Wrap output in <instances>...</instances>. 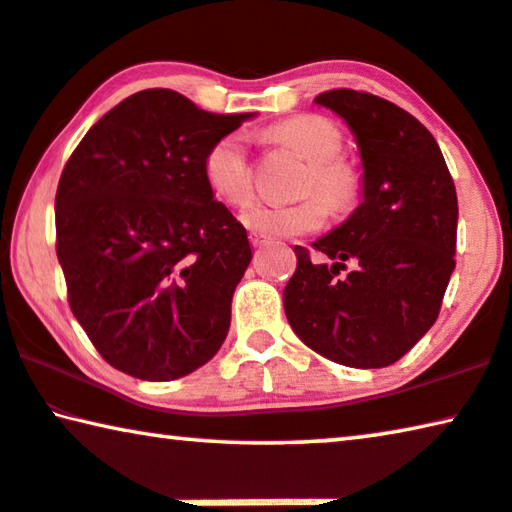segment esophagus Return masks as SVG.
<instances>
[{
    "instance_id": "esophagus-1",
    "label": "esophagus",
    "mask_w": 512,
    "mask_h": 512,
    "mask_svg": "<svg viewBox=\"0 0 512 512\" xmlns=\"http://www.w3.org/2000/svg\"><path fill=\"white\" fill-rule=\"evenodd\" d=\"M249 242H251V245H254V247H265L267 242H270V238H265V235L251 231V233H249Z\"/></svg>"
}]
</instances>
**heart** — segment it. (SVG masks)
I'll return each instance as SVG.
<instances>
[{
  "instance_id": "obj_1",
  "label": "heart",
  "mask_w": 512,
  "mask_h": 512,
  "mask_svg": "<svg viewBox=\"0 0 512 512\" xmlns=\"http://www.w3.org/2000/svg\"><path fill=\"white\" fill-rule=\"evenodd\" d=\"M270 137L306 162L300 194L318 193L290 206H258L242 215V224L265 238H295L313 233L325 224L329 212H345L357 201L361 178L355 164L338 157L343 146L341 130L316 114H302L281 121ZM203 178L210 192L229 206H245L254 194V174L247 157L245 137L240 132L222 137L203 157Z\"/></svg>"
}]
</instances>
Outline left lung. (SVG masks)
<instances>
[{
  "instance_id": "8db88e82",
  "label": "left lung",
  "mask_w": 512,
  "mask_h": 512,
  "mask_svg": "<svg viewBox=\"0 0 512 512\" xmlns=\"http://www.w3.org/2000/svg\"><path fill=\"white\" fill-rule=\"evenodd\" d=\"M348 123L364 167V201L313 251L295 245L283 288L293 332L318 355L352 368L391 366L437 320L455 270L458 196L435 137L410 112L366 91L320 93ZM345 262L356 265L345 278Z\"/></svg>"
}]
</instances>
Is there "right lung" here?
Here are the masks:
<instances>
[{"label": "right lung", "mask_w": 512, "mask_h": 512, "mask_svg": "<svg viewBox=\"0 0 512 512\" xmlns=\"http://www.w3.org/2000/svg\"><path fill=\"white\" fill-rule=\"evenodd\" d=\"M249 116L146 89L109 109L66 162L57 256L70 311L109 366L169 382L222 348L251 247L210 192L203 157Z\"/></svg>", "instance_id": "obj_1"}]
</instances>
